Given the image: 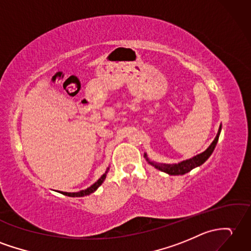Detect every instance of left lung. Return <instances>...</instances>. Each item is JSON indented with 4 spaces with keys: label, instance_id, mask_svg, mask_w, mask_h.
Returning a JSON list of instances; mask_svg holds the SVG:
<instances>
[{
    "label": "left lung",
    "instance_id": "1",
    "mask_svg": "<svg viewBox=\"0 0 251 251\" xmlns=\"http://www.w3.org/2000/svg\"><path fill=\"white\" fill-rule=\"evenodd\" d=\"M220 130H221V125L219 127V130H218L216 138H215V140L212 142V144L207 148V150L199 155L192 157V158H190V159L178 162V164H176V165H158V164H154L153 161H150L149 158H147V160L149 161V164L154 166L157 169H159V170L162 172L170 174V176H183V174L191 171L194 168L199 167L202 164H204V162L208 159V157L212 155L215 148H216V144L218 142L219 135H220Z\"/></svg>",
    "mask_w": 251,
    "mask_h": 251
}]
</instances>
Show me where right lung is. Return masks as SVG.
<instances>
[{
    "label": "right lung",
    "mask_w": 251,
    "mask_h": 251,
    "mask_svg": "<svg viewBox=\"0 0 251 251\" xmlns=\"http://www.w3.org/2000/svg\"><path fill=\"white\" fill-rule=\"evenodd\" d=\"M107 173H108V170L104 172V174H102V176L99 178L95 184H93L91 187H89V188L78 191V192H62V194L65 195V196H68V197H84V196H87L90 194H93V192H94L99 187V186L102 184L104 178H106V176H107Z\"/></svg>",
    "instance_id": "right-lung-1"
}]
</instances>
